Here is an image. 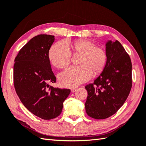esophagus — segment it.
<instances>
[{"mask_svg": "<svg viewBox=\"0 0 146 146\" xmlns=\"http://www.w3.org/2000/svg\"><path fill=\"white\" fill-rule=\"evenodd\" d=\"M76 88H71V92H75V91H76Z\"/></svg>", "mask_w": 146, "mask_h": 146, "instance_id": "obj_1", "label": "esophagus"}]
</instances>
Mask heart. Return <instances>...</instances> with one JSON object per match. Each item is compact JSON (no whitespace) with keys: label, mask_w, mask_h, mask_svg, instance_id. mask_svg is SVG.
Wrapping results in <instances>:
<instances>
[{"label":"heart","mask_w":146,"mask_h":146,"mask_svg":"<svg viewBox=\"0 0 146 146\" xmlns=\"http://www.w3.org/2000/svg\"><path fill=\"white\" fill-rule=\"evenodd\" d=\"M71 47L74 55H80L78 61L79 66L69 68L58 76L60 85L68 88L77 87L87 82L92 73H101L107 61V54L104 48L95 46V44L88 40H77L71 43ZM48 56L54 67L62 69L69 65L71 52L66 43L61 41L50 47Z\"/></svg>","instance_id":"obj_1"}]
</instances>
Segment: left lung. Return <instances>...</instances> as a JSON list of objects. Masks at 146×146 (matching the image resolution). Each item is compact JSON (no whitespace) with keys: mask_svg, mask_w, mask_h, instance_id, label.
<instances>
[{"mask_svg":"<svg viewBox=\"0 0 146 146\" xmlns=\"http://www.w3.org/2000/svg\"><path fill=\"white\" fill-rule=\"evenodd\" d=\"M107 61L93 84L85 88L88 92L85 111L91 118L106 119L117 112L132 88V62L118 40L106 43Z\"/></svg>","mask_w":146,"mask_h":146,"instance_id":"1","label":"left lung"}]
</instances>
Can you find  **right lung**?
<instances>
[{"mask_svg": "<svg viewBox=\"0 0 146 146\" xmlns=\"http://www.w3.org/2000/svg\"><path fill=\"white\" fill-rule=\"evenodd\" d=\"M54 35L34 36L19 50L14 60V85L20 101L33 115L44 119L58 117L70 89L49 87L56 81L48 59Z\"/></svg>", "mask_w": 146, "mask_h": 146, "instance_id": "add662e5", "label": "right lung"}]
</instances>
